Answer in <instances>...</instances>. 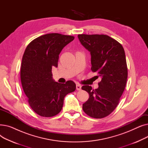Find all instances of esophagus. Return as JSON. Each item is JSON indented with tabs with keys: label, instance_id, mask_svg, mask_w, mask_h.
I'll return each instance as SVG.
<instances>
[{
	"label": "esophagus",
	"instance_id": "1",
	"mask_svg": "<svg viewBox=\"0 0 148 148\" xmlns=\"http://www.w3.org/2000/svg\"><path fill=\"white\" fill-rule=\"evenodd\" d=\"M81 89H82L81 85H80V84H77V85H76V89H77V90H80Z\"/></svg>",
	"mask_w": 148,
	"mask_h": 148
}]
</instances>
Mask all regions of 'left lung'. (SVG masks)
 Returning a JSON list of instances; mask_svg holds the SVG:
<instances>
[{"instance_id": "left-lung-1", "label": "left lung", "mask_w": 148, "mask_h": 148, "mask_svg": "<svg viewBox=\"0 0 148 148\" xmlns=\"http://www.w3.org/2000/svg\"><path fill=\"white\" fill-rule=\"evenodd\" d=\"M81 44L90 53L91 70L101 77L98 89L82 87L89 94L83 110L90 117L101 119L109 115L117 107L125 88L128 69L122 45L106 35H78Z\"/></svg>"}]
</instances>
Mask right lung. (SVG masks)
<instances>
[{"mask_svg":"<svg viewBox=\"0 0 148 148\" xmlns=\"http://www.w3.org/2000/svg\"><path fill=\"white\" fill-rule=\"evenodd\" d=\"M74 36L53 33L31 41L23 56L20 70L22 87L32 109L43 117H52L62 110L65 97L76 89L74 82H54L51 69L58 67L59 55Z\"/></svg>","mask_w":148,"mask_h":148,"instance_id":"right-lung-1","label":"right lung"}]
</instances>
